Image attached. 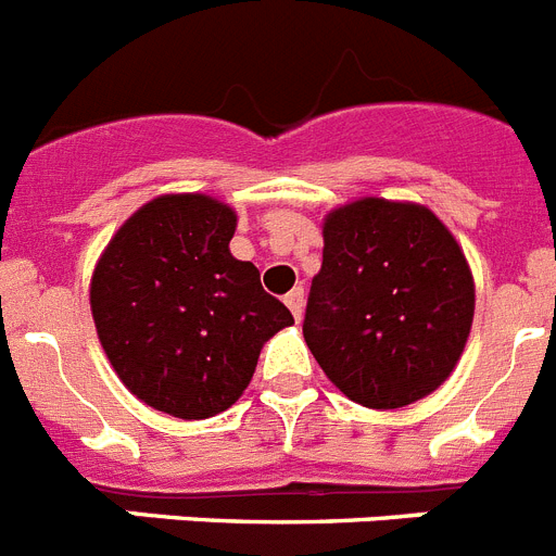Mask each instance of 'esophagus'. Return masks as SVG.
<instances>
[{
	"label": "esophagus",
	"instance_id": "1",
	"mask_svg": "<svg viewBox=\"0 0 556 556\" xmlns=\"http://www.w3.org/2000/svg\"><path fill=\"white\" fill-rule=\"evenodd\" d=\"M283 303H287L289 312L295 315V320H301V315H303V289L301 287L292 289V292H289V295L283 298Z\"/></svg>",
	"mask_w": 556,
	"mask_h": 556
}]
</instances>
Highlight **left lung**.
Instances as JSON below:
<instances>
[{
  "instance_id": "left-lung-1",
  "label": "left lung",
  "mask_w": 556,
  "mask_h": 556,
  "mask_svg": "<svg viewBox=\"0 0 556 556\" xmlns=\"http://www.w3.org/2000/svg\"><path fill=\"white\" fill-rule=\"evenodd\" d=\"M472 312L467 258L427 207L368 197L326 216L303 337L351 402L393 410L435 391Z\"/></svg>"
}]
</instances>
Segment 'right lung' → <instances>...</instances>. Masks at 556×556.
Returning a JSON list of instances; mask_svg holds the SVG:
<instances>
[{"label": "right lung", "mask_w": 556, "mask_h": 556, "mask_svg": "<svg viewBox=\"0 0 556 556\" xmlns=\"http://www.w3.org/2000/svg\"><path fill=\"white\" fill-rule=\"evenodd\" d=\"M236 213L202 193L160 197L103 250L89 303L109 363L137 400L207 419L239 400L261 345L292 326L255 264L230 255Z\"/></svg>", "instance_id": "right-lung-1"}]
</instances>
